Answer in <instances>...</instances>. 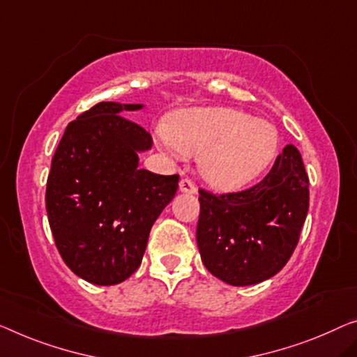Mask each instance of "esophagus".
<instances>
[{
  "mask_svg": "<svg viewBox=\"0 0 357 357\" xmlns=\"http://www.w3.org/2000/svg\"><path fill=\"white\" fill-rule=\"evenodd\" d=\"M179 190L185 194H195L197 192V185L190 178H183L179 181Z\"/></svg>",
  "mask_w": 357,
  "mask_h": 357,
  "instance_id": "1",
  "label": "esophagus"
}]
</instances>
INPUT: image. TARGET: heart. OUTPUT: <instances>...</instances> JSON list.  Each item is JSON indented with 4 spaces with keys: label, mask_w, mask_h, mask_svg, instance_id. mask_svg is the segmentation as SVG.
<instances>
[{
    "label": "heart",
    "mask_w": 357,
    "mask_h": 357,
    "mask_svg": "<svg viewBox=\"0 0 357 357\" xmlns=\"http://www.w3.org/2000/svg\"><path fill=\"white\" fill-rule=\"evenodd\" d=\"M167 144L183 155H202L205 179L222 190L241 189L259 176L279 151L274 125L225 107L184 110L168 130Z\"/></svg>",
    "instance_id": "1"
}]
</instances>
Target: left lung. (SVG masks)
<instances>
[{
  "label": "left lung",
  "mask_w": 357,
  "mask_h": 357,
  "mask_svg": "<svg viewBox=\"0 0 357 357\" xmlns=\"http://www.w3.org/2000/svg\"><path fill=\"white\" fill-rule=\"evenodd\" d=\"M310 178L295 146H285L263 181L245 190L200 189L197 245L202 261L226 284L273 278L289 261L310 208Z\"/></svg>",
  "instance_id": "8db88e82"
}]
</instances>
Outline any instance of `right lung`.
<instances>
[{
  "label": "right lung",
  "instance_id": "1",
  "mask_svg": "<svg viewBox=\"0 0 357 357\" xmlns=\"http://www.w3.org/2000/svg\"><path fill=\"white\" fill-rule=\"evenodd\" d=\"M141 104L99 102L68 123L46 184L47 221L72 273L115 285L139 268L151 227L178 190L179 174L139 169L151 132L120 115Z\"/></svg>",
  "mask_w": 357,
  "mask_h": 357
}]
</instances>
